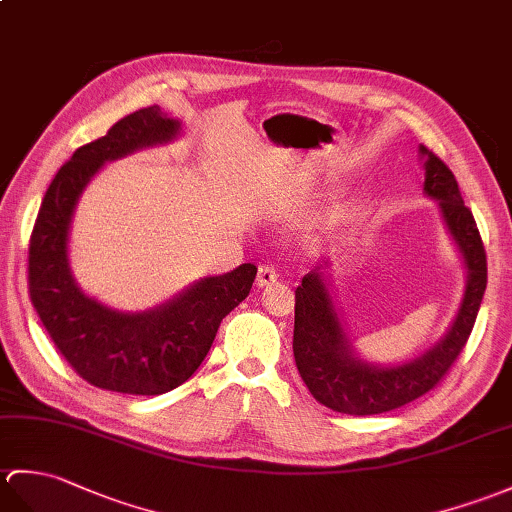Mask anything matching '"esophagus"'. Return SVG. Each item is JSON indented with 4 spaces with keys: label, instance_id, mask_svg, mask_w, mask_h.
<instances>
[{
    "label": "esophagus",
    "instance_id": "esophagus-1",
    "mask_svg": "<svg viewBox=\"0 0 512 512\" xmlns=\"http://www.w3.org/2000/svg\"><path fill=\"white\" fill-rule=\"evenodd\" d=\"M277 279H279V275H277L275 266H272V264H259V268H257V279H255L259 288H264V285L275 283Z\"/></svg>",
    "mask_w": 512,
    "mask_h": 512
}]
</instances>
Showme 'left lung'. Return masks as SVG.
Instances as JSON below:
<instances>
[{"label": "left lung", "mask_w": 512, "mask_h": 512, "mask_svg": "<svg viewBox=\"0 0 512 512\" xmlns=\"http://www.w3.org/2000/svg\"><path fill=\"white\" fill-rule=\"evenodd\" d=\"M425 194L441 202L443 218L467 264V290L454 325L434 349L408 364L379 368L358 360L342 334L320 270L307 272L294 292V360L314 399L329 410L368 417L423 397L443 382L471 336L486 290V251L473 213L462 202L456 176L421 144Z\"/></svg>", "instance_id": "left-lung-1"}]
</instances>
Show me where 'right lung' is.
Returning a JSON list of instances; mask_svg holds the SVG:
<instances>
[{
	"label": "right lung",
	"mask_w": 512,
	"mask_h": 512,
	"mask_svg": "<svg viewBox=\"0 0 512 512\" xmlns=\"http://www.w3.org/2000/svg\"><path fill=\"white\" fill-rule=\"evenodd\" d=\"M178 128L159 106H148L80 146L47 187L30 235L28 290L45 331L85 382L124 395H163L187 382L209 353L222 318L246 299L257 275L253 264H242L144 314L109 310L82 294L71 277L69 222L91 176L104 161L174 139Z\"/></svg>",
	"instance_id": "obj_1"
}]
</instances>
